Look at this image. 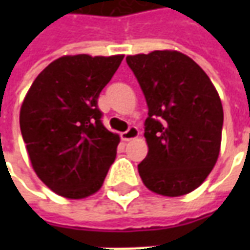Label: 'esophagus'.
<instances>
[{
  "instance_id": "1",
  "label": "esophagus",
  "mask_w": 250,
  "mask_h": 250,
  "mask_svg": "<svg viewBox=\"0 0 250 250\" xmlns=\"http://www.w3.org/2000/svg\"><path fill=\"white\" fill-rule=\"evenodd\" d=\"M122 139L125 142H128L131 141V139H135V138H138L139 136V130L136 128V127H134V125H131L128 130L125 131V132H122Z\"/></svg>"
}]
</instances>
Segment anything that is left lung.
Masks as SVG:
<instances>
[{
	"label": "left lung",
	"instance_id": "obj_1",
	"mask_svg": "<svg viewBox=\"0 0 250 250\" xmlns=\"http://www.w3.org/2000/svg\"><path fill=\"white\" fill-rule=\"evenodd\" d=\"M148 107V154L138 171L148 190L179 197L193 191L220 154L224 111L204 69L177 51L127 56Z\"/></svg>",
	"mask_w": 250,
	"mask_h": 250
}]
</instances>
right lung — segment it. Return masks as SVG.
<instances>
[{"instance_id": "right-lung-1", "label": "right lung", "mask_w": 250, "mask_h": 250, "mask_svg": "<svg viewBox=\"0 0 250 250\" xmlns=\"http://www.w3.org/2000/svg\"><path fill=\"white\" fill-rule=\"evenodd\" d=\"M62 56L36 77L20 111V128L37 177L62 197L102 188L120 138L102 123L99 95L123 60Z\"/></svg>"}]
</instances>
